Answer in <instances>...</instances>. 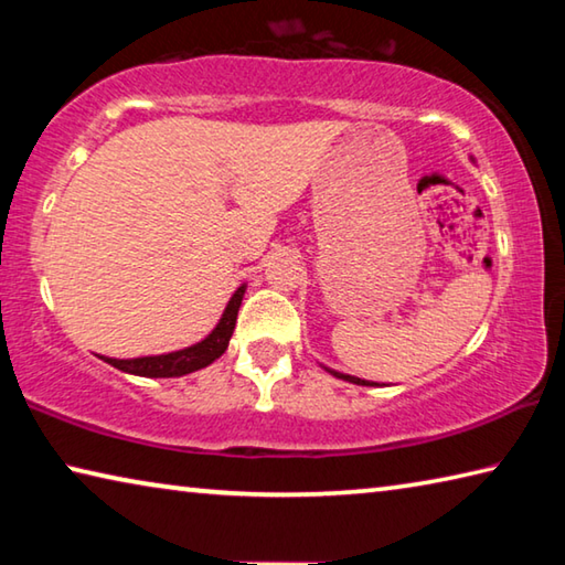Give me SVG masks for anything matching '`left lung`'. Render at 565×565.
Returning a JSON list of instances; mask_svg holds the SVG:
<instances>
[{
	"label": "left lung",
	"mask_w": 565,
	"mask_h": 565,
	"mask_svg": "<svg viewBox=\"0 0 565 565\" xmlns=\"http://www.w3.org/2000/svg\"><path fill=\"white\" fill-rule=\"evenodd\" d=\"M327 369V366H323ZM329 374H333L337 379H343V381H349V384H356V386H379V384H374V381H363V379H356V376H349V374H339V371H331V369H327Z\"/></svg>",
	"instance_id": "8db88e82"
}]
</instances>
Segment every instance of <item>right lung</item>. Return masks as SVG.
I'll return each mask as SVG.
<instances>
[{"label": "right lung", "mask_w": 565, "mask_h": 565, "mask_svg": "<svg viewBox=\"0 0 565 565\" xmlns=\"http://www.w3.org/2000/svg\"><path fill=\"white\" fill-rule=\"evenodd\" d=\"M244 291H246V284L238 286L232 299H228L222 319H218L214 331L209 333L206 339L194 343V347H186V349H179V351H171V353H159V356H139V359L99 356V359L111 363L114 369L124 371V374L147 376V379L184 376V374H191V371L204 369V366H209V363H214L226 351L228 339H232L234 327H236V313H238V306H242Z\"/></svg>", "instance_id": "obj_1"}]
</instances>
